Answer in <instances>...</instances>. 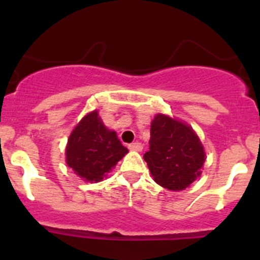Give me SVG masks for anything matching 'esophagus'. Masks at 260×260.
Masks as SVG:
<instances>
[{"label":"esophagus","mask_w":260,"mask_h":260,"mask_svg":"<svg viewBox=\"0 0 260 260\" xmlns=\"http://www.w3.org/2000/svg\"><path fill=\"white\" fill-rule=\"evenodd\" d=\"M128 148L131 149V151H142V148H143V145L141 142H133V143H131L129 146H128Z\"/></svg>","instance_id":"1"}]
</instances>
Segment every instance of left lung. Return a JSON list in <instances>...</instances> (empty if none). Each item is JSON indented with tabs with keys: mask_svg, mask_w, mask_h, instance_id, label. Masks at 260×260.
Wrapping results in <instances>:
<instances>
[{
	"mask_svg": "<svg viewBox=\"0 0 260 260\" xmlns=\"http://www.w3.org/2000/svg\"><path fill=\"white\" fill-rule=\"evenodd\" d=\"M143 158L158 185L180 191L200 177L205 152L190 125L157 114L151 123L149 151Z\"/></svg>",
	"mask_w": 260,
	"mask_h": 260,
	"instance_id": "8db88e82",
	"label": "left lung"
}]
</instances>
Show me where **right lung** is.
Here are the masks:
<instances>
[{
  "instance_id": "obj_1",
  "label": "right lung",
  "mask_w": 260,
  "mask_h": 260,
  "mask_svg": "<svg viewBox=\"0 0 260 260\" xmlns=\"http://www.w3.org/2000/svg\"><path fill=\"white\" fill-rule=\"evenodd\" d=\"M128 153L117 133L102 122L98 112L88 113L73 129L65 149L68 166L86 182H99Z\"/></svg>"
}]
</instances>
